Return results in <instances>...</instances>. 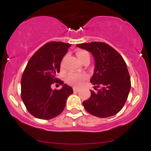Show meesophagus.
I'll return each instance as SVG.
<instances>
[{
	"label": "esophagus",
	"instance_id": "34e87169",
	"mask_svg": "<svg viewBox=\"0 0 151 151\" xmlns=\"http://www.w3.org/2000/svg\"><path fill=\"white\" fill-rule=\"evenodd\" d=\"M73 90H74V92H78V91H79V88H77V87H74Z\"/></svg>",
	"mask_w": 151,
	"mask_h": 151
}]
</instances>
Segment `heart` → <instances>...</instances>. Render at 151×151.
Listing matches in <instances>:
<instances>
[{"mask_svg": "<svg viewBox=\"0 0 151 151\" xmlns=\"http://www.w3.org/2000/svg\"><path fill=\"white\" fill-rule=\"evenodd\" d=\"M77 57L79 61H81L86 58H89V53L84 50H79L77 52ZM87 76L86 74H70L67 78V80L69 83L73 84L74 86H80L84 81L86 80Z\"/></svg>", "mask_w": 151, "mask_h": 151, "instance_id": "1", "label": "heart"}]
</instances>
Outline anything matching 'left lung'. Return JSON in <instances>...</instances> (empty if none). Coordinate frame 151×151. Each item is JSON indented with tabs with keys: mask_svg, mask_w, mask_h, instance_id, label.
I'll return each instance as SVG.
<instances>
[{
	"mask_svg": "<svg viewBox=\"0 0 151 151\" xmlns=\"http://www.w3.org/2000/svg\"><path fill=\"white\" fill-rule=\"evenodd\" d=\"M77 46L90 52L94 58V71L90 81L96 91L91 90L90 98L83 101L84 109L99 118L119 113L131 89V78L122 56L104 42H91Z\"/></svg>",
	"mask_w": 151,
	"mask_h": 151,
	"instance_id": "left-lung-1",
	"label": "left lung"
}]
</instances>
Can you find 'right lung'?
Masks as SVG:
<instances>
[{"instance_id":"1","label":"right lung","mask_w":151,"mask_h":151,"mask_svg":"<svg viewBox=\"0 0 151 151\" xmlns=\"http://www.w3.org/2000/svg\"><path fill=\"white\" fill-rule=\"evenodd\" d=\"M70 46L62 42H47L32 55L24 70L21 98L29 113L37 119L48 120L60 115L73 93L71 86L56 77ZM54 83L62 84V89L52 90Z\"/></svg>"}]
</instances>
